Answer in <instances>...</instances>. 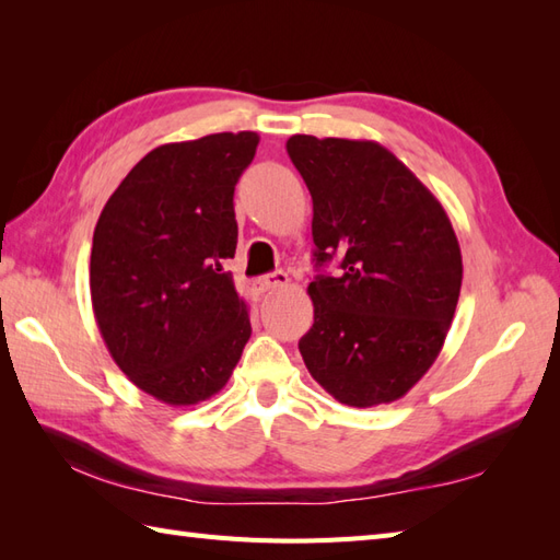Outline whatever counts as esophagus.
I'll list each match as a JSON object with an SVG mask.
<instances>
[{
    "instance_id": "esophagus-1",
    "label": "esophagus",
    "mask_w": 560,
    "mask_h": 560,
    "mask_svg": "<svg viewBox=\"0 0 560 560\" xmlns=\"http://www.w3.org/2000/svg\"><path fill=\"white\" fill-rule=\"evenodd\" d=\"M289 283V273L287 271H271V273H265V277H257L253 281V289L257 293H269V291H277V289H283Z\"/></svg>"
}]
</instances>
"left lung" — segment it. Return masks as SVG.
Instances as JSON below:
<instances>
[{
    "label": "left lung",
    "mask_w": 560,
    "mask_h": 560,
    "mask_svg": "<svg viewBox=\"0 0 560 560\" xmlns=\"http://www.w3.org/2000/svg\"><path fill=\"white\" fill-rule=\"evenodd\" d=\"M287 151L313 197L315 323L307 371L349 407L389 404L438 359L462 289L443 205L395 153L365 139L293 135Z\"/></svg>",
    "instance_id": "8db88e82"
}]
</instances>
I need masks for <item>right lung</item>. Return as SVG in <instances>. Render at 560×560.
Wrapping results in <instances>:
<instances>
[{
    "mask_svg": "<svg viewBox=\"0 0 560 560\" xmlns=\"http://www.w3.org/2000/svg\"><path fill=\"white\" fill-rule=\"evenodd\" d=\"M257 144L255 132H221L149 151L93 231L89 283L105 347L171 407L217 395L253 335L225 261L237 245L233 192Z\"/></svg>",
    "mask_w": 560,
    "mask_h": 560,
    "instance_id": "1",
    "label": "right lung"
}]
</instances>
